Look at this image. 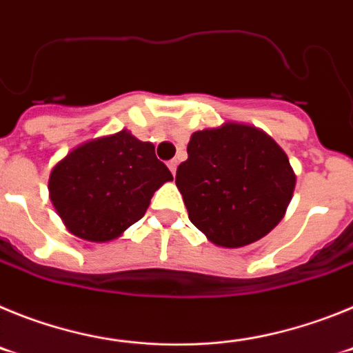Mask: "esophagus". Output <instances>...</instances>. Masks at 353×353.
<instances>
[{
  "label": "esophagus",
  "mask_w": 353,
  "mask_h": 353,
  "mask_svg": "<svg viewBox=\"0 0 353 353\" xmlns=\"http://www.w3.org/2000/svg\"><path fill=\"white\" fill-rule=\"evenodd\" d=\"M176 166H179V162H176V161H174V159H173V161H170V162H168V168H170V171H171V173H176Z\"/></svg>",
  "instance_id": "1"
}]
</instances>
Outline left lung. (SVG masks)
<instances>
[{"mask_svg":"<svg viewBox=\"0 0 353 353\" xmlns=\"http://www.w3.org/2000/svg\"><path fill=\"white\" fill-rule=\"evenodd\" d=\"M174 182L199 232L212 244L236 249L279 224L297 179L285 150L269 134L224 121L192 132Z\"/></svg>","mask_w":353,"mask_h":353,"instance_id":"obj_1","label":"left lung"}]
</instances>
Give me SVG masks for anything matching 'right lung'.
Returning <instances> with one entry per match:
<instances>
[{
	"label": "right lung",
	"mask_w": 353,
	"mask_h": 353,
	"mask_svg": "<svg viewBox=\"0 0 353 353\" xmlns=\"http://www.w3.org/2000/svg\"><path fill=\"white\" fill-rule=\"evenodd\" d=\"M173 174L155 146L127 129L88 139L70 150L49 174V198L72 235L111 242L145 215Z\"/></svg>",
	"instance_id": "1"
}]
</instances>
